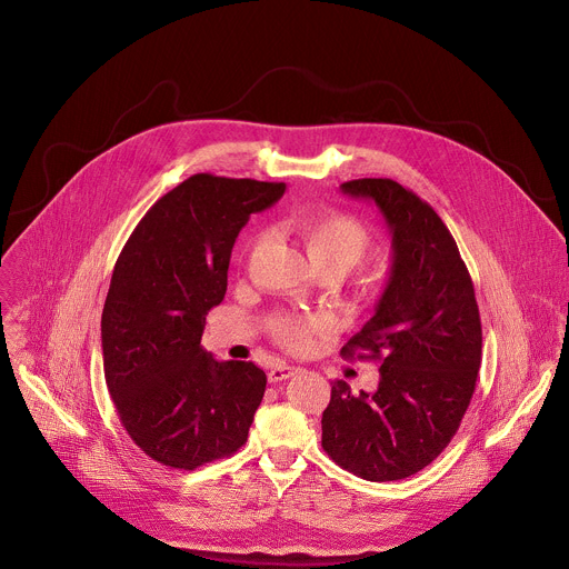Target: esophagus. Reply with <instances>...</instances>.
I'll list each match as a JSON object with an SVG mask.
<instances>
[{
    "instance_id": "esophagus-1",
    "label": "esophagus",
    "mask_w": 569,
    "mask_h": 569,
    "mask_svg": "<svg viewBox=\"0 0 569 569\" xmlns=\"http://www.w3.org/2000/svg\"><path fill=\"white\" fill-rule=\"evenodd\" d=\"M298 372L296 366H284V363H276L271 370H269V381L271 383H278V381H284L289 377H293Z\"/></svg>"
}]
</instances>
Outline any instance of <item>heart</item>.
<instances>
[{"label": "heart", "mask_w": 569, "mask_h": 569, "mask_svg": "<svg viewBox=\"0 0 569 569\" xmlns=\"http://www.w3.org/2000/svg\"><path fill=\"white\" fill-rule=\"evenodd\" d=\"M293 231L302 240L307 256L318 273L340 278L350 273L357 264L363 262L372 247V233L368 226L343 210H318L305 212L293 219ZM262 244V233H256L247 247V256H256ZM361 293H375L379 287L377 276H359L355 280ZM322 316L313 313H273L269 318V329L278 343L291 350H307L313 336L325 327Z\"/></svg>", "instance_id": "obj_1"}]
</instances>
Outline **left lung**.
<instances>
[{
    "label": "left lung",
    "instance_id": "1",
    "mask_svg": "<svg viewBox=\"0 0 569 569\" xmlns=\"http://www.w3.org/2000/svg\"><path fill=\"white\" fill-rule=\"evenodd\" d=\"M340 190L372 199L392 236V267L375 316L340 350L379 361L375 392L331 383L322 448L346 471L403 480L428 467L458 432L482 363L473 280L441 217L392 179H355Z\"/></svg>",
    "mask_w": 569,
    "mask_h": 569
}]
</instances>
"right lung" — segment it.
<instances>
[{"instance_id": "add662e5", "label": "right lung", "mask_w": 569, "mask_h": 569, "mask_svg": "<svg viewBox=\"0 0 569 569\" xmlns=\"http://www.w3.org/2000/svg\"><path fill=\"white\" fill-rule=\"evenodd\" d=\"M284 183L192 174L163 194L123 247L102 307L107 390L132 441L163 467L194 471L247 441L267 375L201 348L223 300L233 244Z\"/></svg>"}]
</instances>
